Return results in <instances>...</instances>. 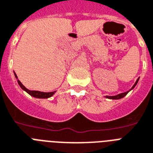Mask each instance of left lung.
Returning <instances> with one entry per match:
<instances>
[{
  "instance_id": "8db88e82",
  "label": "left lung",
  "mask_w": 153,
  "mask_h": 153,
  "mask_svg": "<svg viewBox=\"0 0 153 153\" xmlns=\"http://www.w3.org/2000/svg\"><path fill=\"white\" fill-rule=\"evenodd\" d=\"M138 82V79H137V80L136 81V83L134 84V85L133 86V88H132L131 89H133L134 88V87L136 86L137 83ZM128 93V91H126V92H124V93H121V94H118V95H117V96H107V98H109V99H112V100H118V99H121V98L124 97L125 96H126V94Z\"/></svg>"
}]
</instances>
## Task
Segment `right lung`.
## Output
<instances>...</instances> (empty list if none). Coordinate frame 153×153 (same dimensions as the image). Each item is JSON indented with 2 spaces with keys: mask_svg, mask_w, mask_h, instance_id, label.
<instances>
[{
  "mask_svg": "<svg viewBox=\"0 0 153 153\" xmlns=\"http://www.w3.org/2000/svg\"><path fill=\"white\" fill-rule=\"evenodd\" d=\"M15 76H16V77L17 78V76L16 75V73H15ZM17 81H18V84H19V86L21 87V88L24 89V91H26L28 94H30V96H33V97L41 98V99H46V98L51 97V96H52L53 94L55 93V91H51V92H42V91H30V90H28L27 88H26L22 84V83L20 82L19 80H17Z\"/></svg>",
  "mask_w": 153,
  "mask_h": 153,
  "instance_id": "add662e5",
  "label": "right lung"
}]
</instances>
